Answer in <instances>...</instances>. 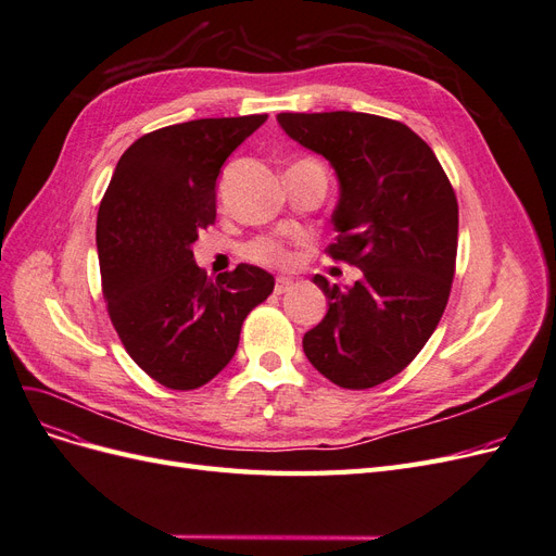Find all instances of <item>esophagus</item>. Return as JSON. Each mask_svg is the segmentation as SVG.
Returning a JSON list of instances; mask_svg holds the SVG:
<instances>
[{
	"label": "esophagus",
	"mask_w": 556,
	"mask_h": 556,
	"mask_svg": "<svg viewBox=\"0 0 556 556\" xmlns=\"http://www.w3.org/2000/svg\"><path fill=\"white\" fill-rule=\"evenodd\" d=\"M292 285H294V280L292 278H285V276H278L276 278V294H285V292H290L292 290Z\"/></svg>",
	"instance_id": "1"
}]
</instances>
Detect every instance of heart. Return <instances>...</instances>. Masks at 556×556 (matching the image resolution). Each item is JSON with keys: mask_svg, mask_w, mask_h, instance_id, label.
Instances as JSON below:
<instances>
[{"mask_svg": "<svg viewBox=\"0 0 556 556\" xmlns=\"http://www.w3.org/2000/svg\"><path fill=\"white\" fill-rule=\"evenodd\" d=\"M306 164L323 166V164H317L315 160H299L292 166H306ZM292 166H290V169H292ZM241 255H243V260H248L252 264H262V266H285V264L292 260L290 245L285 243V241H280V239H276V237L252 239L250 243L243 245Z\"/></svg>", "mask_w": 556, "mask_h": 556, "instance_id": "1", "label": "heart"}]
</instances>
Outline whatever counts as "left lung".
Returning a JSON list of instances; mask_svg holds the SVG:
<instances>
[{
  "mask_svg": "<svg viewBox=\"0 0 556 556\" xmlns=\"http://www.w3.org/2000/svg\"><path fill=\"white\" fill-rule=\"evenodd\" d=\"M278 123L336 169L339 237L327 255L362 271L352 288L313 278L329 311L304 352L333 384L368 390L401 374L441 323L457 266V194L427 141L399 121L331 111L280 113Z\"/></svg>",
  "mask_w": 556,
  "mask_h": 556,
  "instance_id": "left-lung-1",
  "label": "left lung"
}]
</instances>
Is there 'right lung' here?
<instances>
[{"mask_svg":"<svg viewBox=\"0 0 556 556\" xmlns=\"http://www.w3.org/2000/svg\"><path fill=\"white\" fill-rule=\"evenodd\" d=\"M262 115L201 117L143 134L117 162L97 213L111 323L127 355L169 390H197L233 357L248 313L274 292L260 266L206 278L192 243L215 223V180Z\"/></svg>","mask_w":556,"mask_h":556,"instance_id":"right-lung-1","label":"right lung"}]
</instances>
